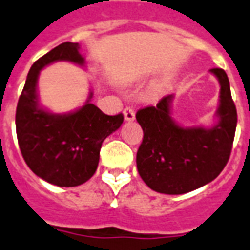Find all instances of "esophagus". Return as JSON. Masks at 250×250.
Instances as JSON below:
<instances>
[{"instance_id":"34e87169","label":"esophagus","mask_w":250,"mask_h":250,"mask_svg":"<svg viewBox=\"0 0 250 250\" xmlns=\"http://www.w3.org/2000/svg\"><path fill=\"white\" fill-rule=\"evenodd\" d=\"M124 116H125V120L126 121H133L135 119V112L131 107H126L124 109Z\"/></svg>"}]
</instances>
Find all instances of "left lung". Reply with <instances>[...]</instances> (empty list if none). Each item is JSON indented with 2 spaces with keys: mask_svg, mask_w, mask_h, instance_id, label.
Returning <instances> with one entry per match:
<instances>
[{
  "mask_svg": "<svg viewBox=\"0 0 250 250\" xmlns=\"http://www.w3.org/2000/svg\"><path fill=\"white\" fill-rule=\"evenodd\" d=\"M211 73L220 83V121L212 129L181 127L173 123L169 111L172 95L137 112L135 119L143 129L137 168L152 190L184 194L212 181L228 163L237 112L226 71L214 67Z\"/></svg>",
  "mask_w": 250,
  "mask_h": 250,
  "instance_id": "8db88e82",
  "label": "left lung"
}]
</instances>
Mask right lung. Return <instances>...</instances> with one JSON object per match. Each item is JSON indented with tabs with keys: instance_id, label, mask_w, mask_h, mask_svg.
<instances>
[{
	"instance_id": "add662e5",
	"label": "right lung",
	"mask_w": 250,
	"mask_h": 250,
	"mask_svg": "<svg viewBox=\"0 0 250 250\" xmlns=\"http://www.w3.org/2000/svg\"><path fill=\"white\" fill-rule=\"evenodd\" d=\"M78 42H62L35 61L15 112L19 148L35 175L57 187H78L96 171L102 143L117 130L124 115L109 116L87 102L70 115H52L38 107L36 81L48 63L66 60L83 65Z\"/></svg>"
}]
</instances>
